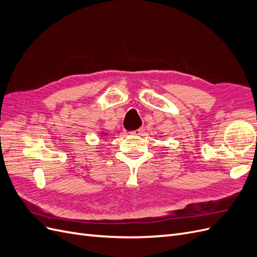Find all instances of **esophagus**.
<instances>
[{
    "instance_id": "1",
    "label": "esophagus",
    "mask_w": 257,
    "mask_h": 257,
    "mask_svg": "<svg viewBox=\"0 0 257 257\" xmlns=\"http://www.w3.org/2000/svg\"><path fill=\"white\" fill-rule=\"evenodd\" d=\"M143 128H137V130H134V131H131L130 134L132 135H142L143 134Z\"/></svg>"
}]
</instances>
